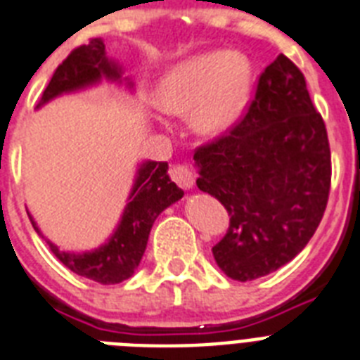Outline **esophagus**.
I'll use <instances>...</instances> for the list:
<instances>
[{"instance_id": "1", "label": "esophagus", "mask_w": 360, "mask_h": 360, "mask_svg": "<svg viewBox=\"0 0 360 360\" xmlns=\"http://www.w3.org/2000/svg\"><path fill=\"white\" fill-rule=\"evenodd\" d=\"M172 179H174L175 185H179L183 190H190L192 186H194V174H192V170H190L188 166L186 165H177L172 168L170 172Z\"/></svg>"}]
</instances>
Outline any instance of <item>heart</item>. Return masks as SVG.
I'll return each instance as SVG.
<instances>
[{"mask_svg": "<svg viewBox=\"0 0 360 360\" xmlns=\"http://www.w3.org/2000/svg\"><path fill=\"white\" fill-rule=\"evenodd\" d=\"M253 66L246 55L216 49L172 66L157 84L165 112L188 116L201 134H221L240 120L250 103Z\"/></svg>", "mask_w": 360, "mask_h": 360, "instance_id": "heart-1", "label": "heart"}]
</instances>
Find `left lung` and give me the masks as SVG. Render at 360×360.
<instances>
[{"label": "left lung", "mask_w": 360, "mask_h": 360, "mask_svg": "<svg viewBox=\"0 0 360 360\" xmlns=\"http://www.w3.org/2000/svg\"><path fill=\"white\" fill-rule=\"evenodd\" d=\"M194 160L198 188L231 216L212 255L235 281L290 262L322 221L331 186L326 124L303 74L283 53L259 77L244 120L198 148Z\"/></svg>", "instance_id": "1"}]
</instances>
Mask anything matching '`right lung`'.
Masks as SVG:
<instances>
[{"instance_id":"obj_1","label":"right lung","mask_w":360,"mask_h":360,"mask_svg":"<svg viewBox=\"0 0 360 360\" xmlns=\"http://www.w3.org/2000/svg\"><path fill=\"white\" fill-rule=\"evenodd\" d=\"M103 79L110 83H125L127 89H133L129 79L122 77V68L105 55L103 40L92 38L89 44L75 48L64 58L63 64H58L53 77L38 101L37 109L57 96L89 89L99 84ZM183 194L185 192L168 175V162L144 160L136 170L133 188L118 227L105 244L92 251L75 253V251L58 250L53 242H46L58 261L74 274L92 279L99 285H116L133 276L148 246L153 221L166 207L179 201ZM29 220L33 224L34 231L44 238L31 214Z\"/></svg>"}]
</instances>
